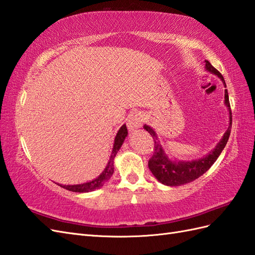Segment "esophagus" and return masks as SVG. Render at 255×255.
<instances>
[{
    "label": "esophagus",
    "instance_id": "obj_1",
    "mask_svg": "<svg viewBox=\"0 0 255 255\" xmlns=\"http://www.w3.org/2000/svg\"><path fill=\"white\" fill-rule=\"evenodd\" d=\"M144 121V116L141 112H132L128 116L127 126L130 131H133L135 129H139Z\"/></svg>",
    "mask_w": 255,
    "mask_h": 255
}]
</instances>
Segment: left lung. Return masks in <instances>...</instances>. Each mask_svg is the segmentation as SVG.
Returning a JSON list of instances; mask_svg holds the SVG:
<instances>
[{
  "label": "left lung",
  "instance_id": "8db88e82",
  "mask_svg": "<svg viewBox=\"0 0 255 255\" xmlns=\"http://www.w3.org/2000/svg\"><path fill=\"white\" fill-rule=\"evenodd\" d=\"M205 63L206 71L210 72V73L214 74L215 76H218L222 81V83H223L224 87H226L224 78L220 72L217 69H214L208 60H205ZM224 96V104L228 110V114H230V126H228L225 133L222 136V139L220 140L218 144L215 145L212 151L209 152L201 158L192 160H177L170 158L165 152V148L160 144L158 135L156 133L155 130L148 125L143 126V128L153 136L155 142L154 154L152 156V158L148 160V168L154 177L157 179L161 184L167 186H180L186 183H190V182L198 179L200 175H202L207 170H209V168H210L214 164L215 160L218 159L220 154L226 145L228 138H230L232 129V111L230 106V99H228L227 89H225Z\"/></svg>",
  "mask_w": 255,
  "mask_h": 255
}]
</instances>
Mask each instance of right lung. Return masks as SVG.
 <instances>
[{
	"label": "right lung",
	"instance_id": "right-lung-1",
	"mask_svg": "<svg viewBox=\"0 0 255 255\" xmlns=\"http://www.w3.org/2000/svg\"><path fill=\"white\" fill-rule=\"evenodd\" d=\"M127 135H128L127 127H126V125H123L116 133V136L114 139L113 149H112V153H111L110 159L108 161L106 168H104V170L100 173L99 177H97L96 179L91 180L89 182H86V183H82V184L62 185V184L58 183V185L65 188V190L71 191V192H75V193H88V192H93L95 190H98V188H101L110 180V178L112 177V174L114 172V158H115L117 152L120 151V148L123 145V143H124V141H125Z\"/></svg>",
	"mask_w": 255,
	"mask_h": 255
}]
</instances>
